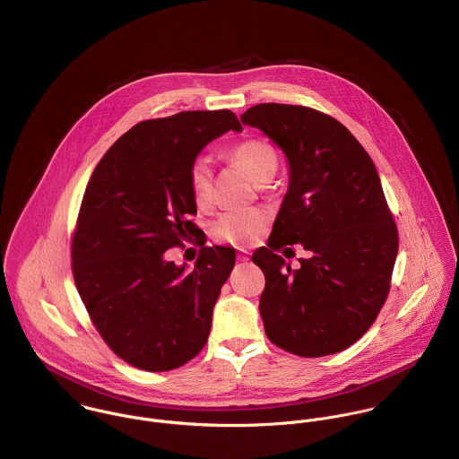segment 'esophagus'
I'll return each mask as SVG.
<instances>
[{"label":"esophagus","mask_w":459,"mask_h":459,"mask_svg":"<svg viewBox=\"0 0 459 459\" xmlns=\"http://www.w3.org/2000/svg\"><path fill=\"white\" fill-rule=\"evenodd\" d=\"M237 260H238V262H249V251L240 249L238 255H237Z\"/></svg>","instance_id":"1"}]
</instances>
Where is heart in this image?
Returning a JSON list of instances; mask_svg holds the SVG:
<instances>
[{
  "label": "heart",
  "instance_id": "heart-1",
  "mask_svg": "<svg viewBox=\"0 0 459 459\" xmlns=\"http://www.w3.org/2000/svg\"><path fill=\"white\" fill-rule=\"evenodd\" d=\"M235 160L255 184H268L277 171V153L264 139H247L238 143L230 152ZM189 184L197 206L212 203V162L208 157L199 155L191 164ZM268 224V213L263 208L233 210L222 213L212 226V237L219 242L237 247L251 246L258 240Z\"/></svg>",
  "mask_w": 459,
  "mask_h": 459
}]
</instances>
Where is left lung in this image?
<instances>
[{
	"instance_id": "1",
	"label": "left lung",
	"mask_w": 459,
	"mask_h": 459,
	"mask_svg": "<svg viewBox=\"0 0 459 459\" xmlns=\"http://www.w3.org/2000/svg\"><path fill=\"white\" fill-rule=\"evenodd\" d=\"M288 160V191L266 247L260 315L268 339L300 357L337 353L378 316L391 286L397 230L378 171L342 124L316 109L258 104L240 117ZM300 243L312 253L291 271L276 255Z\"/></svg>"
}]
</instances>
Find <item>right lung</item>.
<instances>
[{
	"label": "right lung",
	"instance_id": "1",
	"mask_svg": "<svg viewBox=\"0 0 459 459\" xmlns=\"http://www.w3.org/2000/svg\"><path fill=\"white\" fill-rule=\"evenodd\" d=\"M228 131H242L228 109L141 122L106 152L86 186L72 240L74 281L104 341L137 369H177L208 339L235 249L204 246L189 221L196 213L189 171ZM193 236L202 246L195 269L165 258Z\"/></svg>",
	"mask_w": 459,
	"mask_h": 459
}]
</instances>
